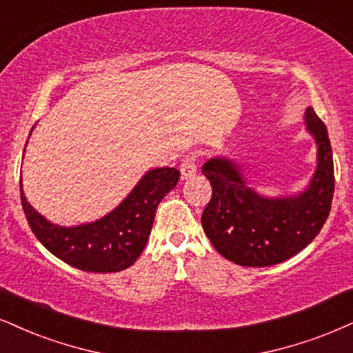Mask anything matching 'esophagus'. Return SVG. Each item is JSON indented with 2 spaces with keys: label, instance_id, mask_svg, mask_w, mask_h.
I'll return each instance as SVG.
<instances>
[{
  "label": "esophagus",
  "instance_id": "34e87169",
  "mask_svg": "<svg viewBox=\"0 0 353 353\" xmlns=\"http://www.w3.org/2000/svg\"><path fill=\"white\" fill-rule=\"evenodd\" d=\"M180 172L183 180H188V178L196 175V160H194L193 157H185V159L181 160Z\"/></svg>",
  "mask_w": 353,
  "mask_h": 353
}]
</instances>
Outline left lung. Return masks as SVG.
<instances>
[{"mask_svg":"<svg viewBox=\"0 0 353 353\" xmlns=\"http://www.w3.org/2000/svg\"><path fill=\"white\" fill-rule=\"evenodd\" d=\"M304 129L314 139L316 168L301 191L263 194L249 183L245 167L225 155L201 167L212 188L201 224L224 259L242 267H272L310 245L327 219L334 194V162L329 134L311 106Z\"/></svg>","mask_w":353,"mask_h":353,"instance_id":"obj_1","label":"left lung"}]
</instances>
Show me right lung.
Wrapping results in <instances>:
<instances>
[{"label": "right lung", "instance_id": "right-lung-1", "mask_svg": "<svg viewBox=\"0 0 353 353\" xmlns=\"http://www.w3.org/2000/svg\"><path fill=\"white\" fill-rule=\"evenodd\" d=\"M32 130L34 128L29 137ZM178 180L180 172L176 168H152L114 210L97 221L77 225H59L43 217L26 198L23 178L19 181L21 204L34 236L57 259L85 272H121L142 254L157 208Z\"/></svg>", "mask_w": 353, "mask_h": 353}]
</instances>
